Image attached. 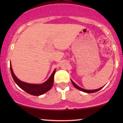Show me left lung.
Returning <instances> with one entry per match:
<instances>
[{
	"mask_svg": "<svg viewBox=\"0 0 123 123\" xmlns=\"http://www.w3.org/2000/svg\"><path fill=\"white\" fill-rule=\"evenodd\" d=\"M71 81H72V83L73 85L74 86V87H76V88H77V89H78V90H80V91H83V92H86V93H94V92H97V91H98L99 90H101V89H102V88H103V87H104H104H101V88H100L97 89V90H85V89H83V88H81V87H79V86H77V85H76V84H75V83H74V82H73V81L72 80H71Z\"/></svg>",
	"mask_w": 123,
	"mask_h": 123,
	"instance_id": "8db88e82",
	"label": "left lung"
}]
</instances>
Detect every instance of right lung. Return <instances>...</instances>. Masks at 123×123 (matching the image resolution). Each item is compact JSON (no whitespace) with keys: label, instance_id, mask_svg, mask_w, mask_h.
I'll use <instances>...</instances> for the list:
<instances>
[{"label":"right lung","instance_id":"1","mask_svg":"<svg viewBox=\"0 0 123 123\" xmlns=\"http://www.w3.org/2000/svg\"><path fill=\"white\" fill-rule=\"evenodd\" d=\"M10 70L11 73L12 78L14 80L15 83L19 86L20 88L31 95L35 96H39L42 94H44L51 88L53 87L54 83V77L55 73V69L54 70L51 75L50 76V78L44 83L40 84H29L24 82V81L19 80L12 71V69L10 63Z\"/></svg>","mask_w":123,"mask_h":123}]
</instances>
